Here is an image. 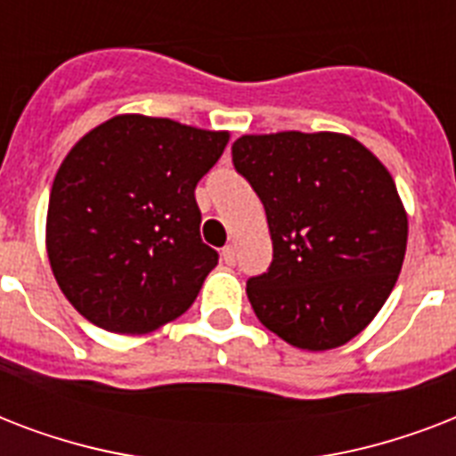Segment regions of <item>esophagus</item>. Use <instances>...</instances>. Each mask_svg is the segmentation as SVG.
<instances>
[{
  "label": "esophagus",
  "mask_w": 456,
  "mask_h": 456,
  "mask_svg": "<svg viewBox=\"0 0 456 456\" xmlns=\"http://www.w3.org/2000/svg\"><path fill=\"white\" fill-rule=\"evenodd\" d=\"M222 260H224V265H234L236 263L234 246H224V248H222Z\"/></svg>",
  "instance_id": "esophagus-1"
}]
</instances>
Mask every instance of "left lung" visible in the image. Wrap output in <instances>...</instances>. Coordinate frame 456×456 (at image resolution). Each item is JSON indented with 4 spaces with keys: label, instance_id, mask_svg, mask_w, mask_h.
I'll list each match as a JSON object with an SVG mask.
<instances>
[{
    "label": "left lung",
    "instance_id": "8db88e82",
    "mask_svg": "<svg viewBox=\"0 0 456 456\" xmlns=\"http://www.w3.org/2000/svg\"><path fill=\"white\" fill-rule=\"evenodd\" d=\"M232 160L270 224V267L246 284L257 319L300 350L354 338L403 270L407 215L390 172L336 132L246 134Z\"/></svg>",
    "mask_w": 456,
    "mask_h": 456
}]
</instances>
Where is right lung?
Returning a JSON list of instances; mask_svg holds the SVG:
<instances>
[{
    "label": "right lung",
    "instance_id": "obj_1",
    "mask_svg": "<svg viewBox=\"0 0 456 456\" xmlns=\"http://www.w3.org/2000/svg\"><path fill=\"white\" fill-rule=\"evenodd\" d=\"M227 142L167 118L118 116L70 149L49 196L46 253L82 317L146 333L191 307L220 257L200 241L193 191Z\"/></svg>",
    "mask_w": 456,
    "mask_h": 456
}]
</instances>
